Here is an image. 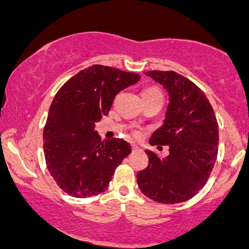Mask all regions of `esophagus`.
Returning a JSON list of instances; mask_svg holds the SVG:
<instances>
[{
  "instance_id": "34e87169",
  "label": "esophagus",
  "mask_w": 249,
  "mask_h": 249,
  "mask_svg": "<svg viewBox=\"0 0 249 249\" xmlns=\"http://www.w3.org/2000/svg\"><path fill=\"white\" fill-rule=\"evenodd\" d=\"M132 150L135 152V151H140V150H141V148H140L139 146H137V145H136V144H132Z\"/></svg>"
}]
</instances>
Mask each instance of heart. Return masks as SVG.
Returning <instances> with one entry per match:
<instances>
[{"label":"heart","mask_w":249,"mask_h":249,"mask_svg":"<svg viewBox=\"0 0 249 249\" xmlns=\"http://www.w3.org/2000/svg\"><path fill=\"white\" fill-rule=\"evenodd\" d=\"M143 94H148V95H160V96H162V95H161V92H160V90H159V89H157V88H150V89H146V90H144V91H143Z\"/></svg>","instance_id":"b5f03b06"}]
</instances>
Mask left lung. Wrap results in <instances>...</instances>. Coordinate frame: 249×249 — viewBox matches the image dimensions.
<instances>
[{"instance_id": "obj_1", "label": "left lung", "mask_w": 249, "mask_h": 249, "mask_svg": "<svg viewBox=\"0 0 249 249\" xmlns=\"http://www.w3.org/2000/svg\"><path fill=\"white\" fill-rule=\"evenodd\" d=\"M169 94L165 118L150 139L170 145L168 157L146 151L148 165L137 173L143 195L157 202L187 201L203 188L218 153L217 118L205 92L176 71H147Z\"/></svg>"}]
</instances>
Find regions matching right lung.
I'll return each mask as SVG.
<instances>
[{"instance_id": "right-lung-1", "label": "right lung", "mask_w": 249, "mask_h": 249, "mask_svg": "<svg viewBox=\"0 0 249 249\" xmlns=\"http://www.w3.org/2000/svg\"><path fill=\"white\" fill-rule=\"evenodd\" d=\"M140 78L94 65L55 94L43 129V151L50 174L68 195L88 198L105 191L115 169L132 152L124 140L101 141L95 125L108 115L115 96Z\"/></svg>"}]
</instances>
